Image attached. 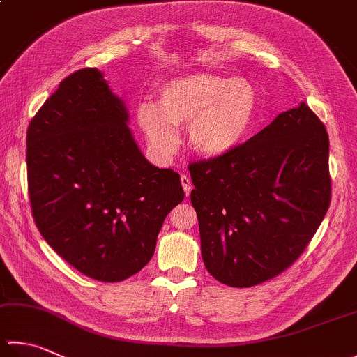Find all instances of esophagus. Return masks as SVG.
Here are the masks:
<instances>
[{
    "label": "esophagus",
    "mask_w": 357,
    "mask_h": 357,
    "mask_svg": "<svg viewBox=\"0 0 357 357\" xmlns=\"http://www.w3.org/2000/svg\"><path fill=\"white\" fill-rule=\"evenodd\" d=\"M180 181H181V186H183V190H185V196L186 197H190V194H191V190H192V183H191V178L186 176V174H183V176L180 177Z\"/></svg>",
    "instance_id": "1"
}]
</instances>
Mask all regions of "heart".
I'll list each match as a JSON object with an SVG mask.
<instances>
[{"mask_svg": "<svg viewBox=\"0 0 357 357\" xmlns=\"http://www.w3.org/2000/svg\"><path fill=\"white\" fill-rule=\"evenodd\" d=\"M255 107L257 96L244 79L196 73L166 82L158 91L157 107L139 105L137 118L157 155H172L178 144L174 127H186L191 149L216 158L245 138Z\"/></svg>", "mask_w": 357, "mask_h": 357, "instance_id": "b5f03b06", "label": "heart"}]
</instances>
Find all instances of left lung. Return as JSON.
Segmentation results:
<instances>
[{"mask_svg": "<svg viewBox=\"0 0 357 357\" xmlns=\"http://www.w3.org/2000/svg\"><path fill=\"white\" fill-rule=\"evenodd\" d=\"M328 158L326 127L301 102L225 155L188 166L206 271L250 287L291 267L329 208Z\"/></svg>", "mask_w": 357, "mask_h": 357, "instance_id": "obj_1", "label": "left lung"}]
</instances>
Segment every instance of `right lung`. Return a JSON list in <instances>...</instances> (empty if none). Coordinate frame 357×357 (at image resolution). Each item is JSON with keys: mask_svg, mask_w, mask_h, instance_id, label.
Listing matches in <instances>:
<instances>
[{"mask_svg": "<svg viewBox=\"0 0 357 357\" xmlns=\"http://www.w3.org/2000/svg\"><path fill=\"white\" fill-rule=\"evenodd\" d=\"M102 73L70 74L31 119L26 163L32 216L45 241L93 280L116 283L155 252L163 220L185 197L133 139Z\"/></svg>", "mask_w": 357, "mask_h": 357, "instance_id": "1", "label": "right lung"}]
</instances>
